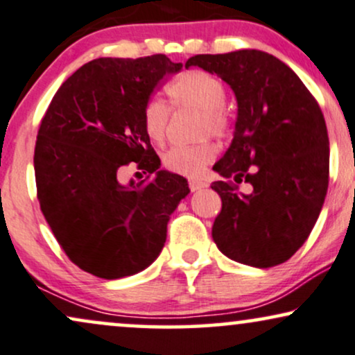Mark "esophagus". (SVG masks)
<instances>
[{"label":"esophagus","instance_id":"esophagus-1","mask_svg":"<svg viewBox=\"0 0 355 355\" xmlns=\"http://www.w3.org/2000/svg\"><path fill=\"white\" fill-rule=\"evenodd\" d=\"M204 187H207V184H205L204 181H199V179H189V189L192 192L204 189Z\"/></svg>","mask_w":355,"mask_h":355}]
</instances>
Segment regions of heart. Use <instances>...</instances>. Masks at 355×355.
Listing matches in <instances>:
<instances>
[{"mask_svg": "<svg viewBox=\"0 0 355 355\" xmlns=\"http://www.w3.org/2000/svg\"><path fill=\"white\" fill-rule=\"evenodd\" d=\"M169 102L174 108L191 107L200 112V135L212 133L224 137L229 131V115L222 105L227 90L224 82L211 72L192 69L179 73L166 85ZM169 121V108L161 100L153 98L144 105L143 128L151 143L161 144L166 138ZM216 157V146L207 139L196 144H176L163 155L166 169L182 176H199L205 166Z\"/></svg>", "mask_w": 355, "mask_h": 355, "instance_id": "obj_1", "label": "heart"}]
</instances>
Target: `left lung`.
<instances>
[{"label":"left lung","instance_id":"left-lung-1","mask_svg":"<svg viewBox=\"0 0 355 355\" xmlns=\"http://www.w3.org/2000/svg\"><path fill=\"white\" fill-rule=\"evenodd\" d=\"M237 98L234 139L214 164L222 211L217 248L239 263L270 268L295 255L316 224L329 184V138L321 108L275 55L243 49L191 57ZM247 182L249 192L238 184Z\"/></svg>","mask_w":355,"mask_h":355}]
</instances>
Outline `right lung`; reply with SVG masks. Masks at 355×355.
<instances>
[{
  "instance_id": "obj_1",
  "label": "right lung",
  "mask_w": 355,
  "mask_h": 355,
  "mask_svg": "<svg viewBox=\"0 0 355 355\" xmlns=\"http://www.w3.org/2000/svg\"><path fill=\"white\" fill-rule=\"evenodd\" d=\"M164 54L82 65L60 85L39 126L34 171L41 211L65 255L105 279L131 277L156 260L169 216L189 194L187 181L159 169L143 128L144 105L176 73ZM128 162L155 173L121 185Z\"/></svg>"
}]
</instances>
